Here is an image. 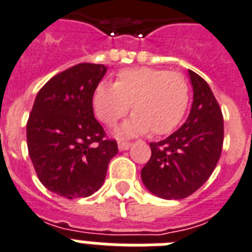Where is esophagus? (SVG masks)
I'll return each mask as SVG.
<instances>
[{"mask_svg":"<svg viewBox=\"0 0 252 252\" xmlns=\"http://www.w3.org/2000/svg\"><path fill=\"white\" fill-rule=\"evenodd\" d=\"M130 145H132V143L128 142V141H119V142H118V147H119L120 151H123V150H128L130 147Z\"/></svg>","mask_w":252,"mask_h":252,"instance_id":"34e87169","label":"esophagus"}]
</instances>
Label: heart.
<instances>
[{"label":"heart","instance_id":"obj_1","mask_svg":"<svg viewBox=\"0 0 252 252\" xmlns=\"http://www.w3.org/2000/svg\"><path fill=\"white\" fill-rule=\"evenodd\" d=\"M188 102L189 87L183 74L147 66L120 70L114 84L101 82L92 96L97 119L109 126L129 113L132 105L134 114L116 132L120 137L173 132L185 118Z\"/></svg>","mask_w":252,"mask_h":252}]
</instances>
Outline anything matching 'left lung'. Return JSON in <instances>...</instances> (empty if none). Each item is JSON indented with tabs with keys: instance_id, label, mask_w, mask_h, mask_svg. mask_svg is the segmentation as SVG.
I'll return each mask as SVG.
<instances>
[{
	"instance_id": "left-lung-1",
	"label": "left lung",
	"mask_w": 252,
	"mask_h": 252,
	"mask_svg": "<svg viewBox=\"0 0 252 252\" xmlns=\"http://www.w3.org/2000/svg\"><path fill=\"white\" fill-rule=\"evenodd\" d=\"M189 71L193 102L186 123L160 142H151V158L141 170L143 185L165 200L186 198L214 172L223 149L221 109L209 84Z\"/></svg>"
}]
</instances>
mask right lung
<instances>
[{"label":"right lung","mask_w":252,"mask_h":252,"mask_svg":"<svg viewBox=\"0 0 252 252\" xmlns=\"http://www.w3.org/2000/svg\"><path fill=\"white\" fill-rule=\"evenodd\" d=\"M106 69L83 63L61 71L39 90L29 114L27 143L37 177L63 197L94 193L118 154V143L106 138L92 107Z\"/></svg>","instance_id":"1"}]
</instances>
